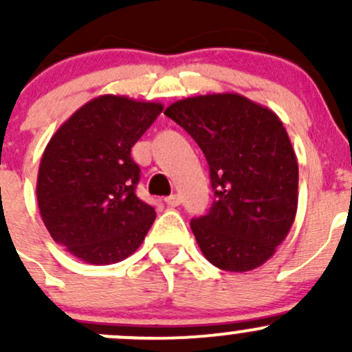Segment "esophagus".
<instances>
[{
  "label": "esophagus",
  "instance_id": "1",
  "mask_svg": "<svg viewBox=\"0 0 352 352\" xmlns=\"http://www.w3.org/2000/svg\"><path fill=\"white\" fill-rule=\"evenodd\" d=\"M165 202H166V206H170V208H177V206L182 202V199H180L179 194H172V196L165 197Z\"/></svg>",
  "mask_w": 352,
  "mask_h": 352
}]
</instances>
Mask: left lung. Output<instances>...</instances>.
<instances>
[{
    "label": "left lung",
    "mask_w": 352,
    "mask_h": 352,
    "mask_svg": "<svg viewBox=\"0 0 352 352\" xmlns=\"http://www.w3.org/2000/svg\"><path fill=\"white\" fill-rule=\"evenodd\" d=\"M196 140L214 201L190 221L202 255L247 272L274 255L298 208V162L281 119L239 94L184 98L165 110Z\"/></svg>",
    "instance_id": "left-lung-1"
}]
</instances>
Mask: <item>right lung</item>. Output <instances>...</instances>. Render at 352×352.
Instances as JSON below:
<instances>
[{"mask_svg": "<svg viewBox=\"0 0 352 352\" xmlns=\"http://www.w3.org/2000/svg\"><path fill=\"white\" fill-rule=\"evenodd\" d=\"M163 110L158 102L100 95L59 127L42 155L37 202L52 240L87 264L107 265L138 250L156 212L136 196L131 148Z\"/></svg>", "mask_w": 352, "mask_h": 352, "instance_id": "add662e5", "label": "right lung"}]
</instances>
